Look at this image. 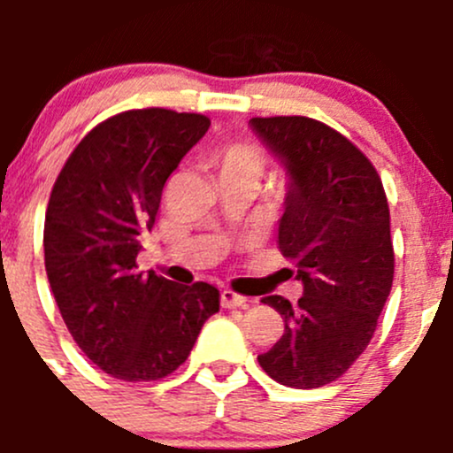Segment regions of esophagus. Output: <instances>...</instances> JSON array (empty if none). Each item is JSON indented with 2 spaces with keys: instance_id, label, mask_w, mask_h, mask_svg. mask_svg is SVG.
Returning a JSON list of instances; mask_svg holds the SVG:
<instances>
[{
  "instance_id": "esophagus-1",
  "label": "esophagus",
  "mask_w": 453,
  "mask_h": 453,
  "mask_svg": "<svg viewBox=\"0 0 453 453\" xmlns=\"http://www.w3.org/2000/svg\"><path fill=\"white\" fill-rule=\"evenodd\" d=\"M250 300L245 296L234 294L232 289H223L221 291V307L223 309H236V307H248Z\"/></svg>"
}]
</instances>
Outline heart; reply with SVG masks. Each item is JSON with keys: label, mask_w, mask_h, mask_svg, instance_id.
<instances>
[{"label": "heart", "mask_w": 453, "mask_h": 453, "mask_svg": "<svg viewBox=\"0 0 453 453\" xmlns=\"http://www.w3.org/2000/svg\"><path fill=\"white\" fill-rule=\"evenodd\" d=\"M265 168V157L254 144H234L221 155V173H245L258 180Z\"/></svg>", "instance_id": "b5f03b06"}]
</instances>
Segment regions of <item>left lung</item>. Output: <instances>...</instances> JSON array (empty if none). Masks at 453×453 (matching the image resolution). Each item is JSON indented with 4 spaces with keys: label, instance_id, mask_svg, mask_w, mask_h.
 <instances>
[{
    "label": "left lung",
    "instance_id": "8db88e82",
    "mask_svg": "<svg viewBox=\"0 0 453 453\" xmlns=\"http://www.w3.org/2000/svg\"><path fill=\"white\" fill-rule=\"evenodd\" d=\"M289 175L278 248L296 265L304 294L260 303L282 315L285 333L258 355L273 381L319 388L366 350L395 278L390 210L381 177L349 138L304 116L250 120Z\"/></svg>",
    "mask_w": 453,
    "mask_h": 453
}]
</instances>
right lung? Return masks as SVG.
<instances>
[{
	"label": "right lung",
	"instance_id": "1",
	"mask_svg": "<svg viewBox=\"0 0 453 453\" xmlns=\"http://www.w3.org/2000/svg\"><path fill=\"white\" fill-rule=\"evenodd\" d=\"M210 120L171 109H131L79 142L45 210V272L81 350L122 381H157L188 359L219 311L208 282L177 285L135 272L162 190Z\"/></svg>",
	"mask_w": 453,
	"mask_h": 453
}]
</instances>
